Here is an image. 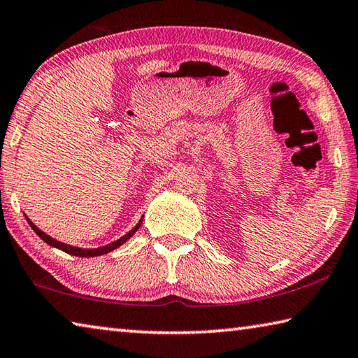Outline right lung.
I'll use <instances>...</instances> for the list:
<instances>
[{
	"label": "right lung",
	"mask_w": 358,
	"mask_h": 358,
	"mask_svg": "<svg viewBox=\"0 0 358 358\" xmlns=\"http://www.w3.org/2000/svg\"><path fill=\"white\" fill-rule=\"evenodd\" d=\"M143 220V217H142ZM142 220L138 221V224L137 226L132 229V230H129L128 234L124 235V237H121V238H118L117 241H113V243H110V245H107V246H102V248H96V250H82V248H74V246H71V245H64V243H62V241H58V240H55V238H52V237H48L47 234H44L42 232L41 229H38L34 226V224L28 220L27 217V221H28V224L29 226H31V229L34 230L36 234L39 235V237L45 241V243H48L50 246H55V248H58V250H62V251H64V252H68V254H72V256H78V257H94V256H102V254H107V252H110V251H113V250H117L118 246H121L124 243L126 240H129L132 235L136 234V230L141 227V224H142Z\"/></svg>",
	"instance_id": "obj_1"
}]
</instances>
